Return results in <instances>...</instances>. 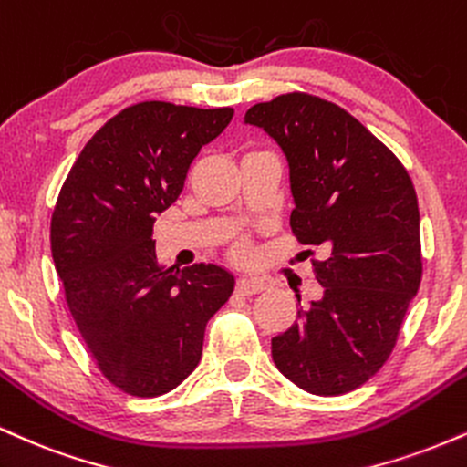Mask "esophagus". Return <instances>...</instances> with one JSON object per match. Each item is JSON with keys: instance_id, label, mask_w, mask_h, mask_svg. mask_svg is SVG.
<instances>
[{"instance_id": "obj_1", "label": "esophagus", "mask_w": 467, "mask_h": 467, "mask_svg": "<svg viewBox=\"0 0 467 467\" xmlns=\"http://www.w3.org/2000/svg\"><path fill=\"white\" fill-rule=\"evenodd\" d=\"M268 284L265 282V279L260 277H240L238 279V293L240 295H257L262 293V290H266Z\"/></svg>"}]
</instances>
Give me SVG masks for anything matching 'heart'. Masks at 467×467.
I'll return each mask as SVG.
<instances>
[{
	"mask_svg": "<svg viewBox=\"0 0 467 467\" xmlns=\"http://www.w3.org/2000/svg\"><path fill=\"white\" fill-rule=\"evenodd\" d=\"M240 251H243V249H240Z\"/></svg>",
	"mask_w": 467,
	"mask_h": 467,
	"instance_id": "b5f03b06",
	"label": "heart"
}]
</instances>
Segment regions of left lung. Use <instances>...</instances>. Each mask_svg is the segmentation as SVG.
<instances>
[{
    "instance_id": "obj_1",
    "label": "left lung",
    "mask_w": 467,
    "mask_h": 467,
    "mask_svg": "<svg viewBox=\"0 0 467 467\" xmlns=\"http://www.w3.org/2000/svg\"><path fill=\"white\" fill-rule=\"evenodd\" d=\"M290 168V227L321 246V299L271 341L273 363L304 391L343 396L387 363L421 282L420 207L400 159L338 104L284 93L244 115ZM297 301L301 297L297 295Z\"/></svg>"
}]
</instances>
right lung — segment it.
I'll use <instances>...</instances> for the list:
<instances>
[{
    "label": "right lung",
    "mask_w": 467,
    "mask_h": 467,
    "mask_svg": "<svg viewBox=\"0 0 467 467\" xmlns=\"http://www.w3.org/2000/svg\"><path fill=\"white\" fill-rule=\"evenodd\" d=\"M232 118L229 107L133 104L87 141L60 188L49 243L65 299L98 369L130 396L179 387L234 293L218 265L159 266L152 240L190 163Z\"/></svg>",
    "instance_id": "obj_1"
}]
</instances>
